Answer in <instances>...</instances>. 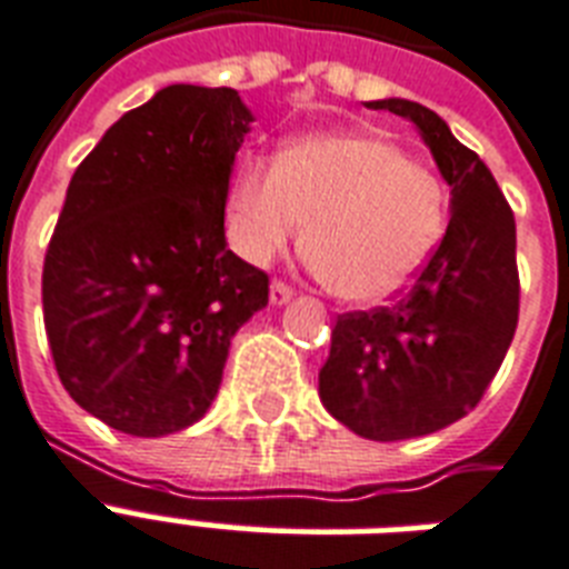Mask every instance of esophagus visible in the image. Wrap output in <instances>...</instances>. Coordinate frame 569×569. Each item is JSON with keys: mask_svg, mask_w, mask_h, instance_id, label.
Instances as JSON below:
<instances>
[{"mask_svg": "<svg viewBox=\"0 0 569 569\" xmlns=\"http://www.w3.org/2000/svg\"><path fill=\"white\" fill-rule=\"evenodd\" d=\"M289 298H292V286H286L283 280H274V283H271V303L280 307V303H286Z\"/></svg>", "mask_w": 569, "mask_h": 569, "instance_id": "34e87169", "label": "esophagus"}]
</instances>
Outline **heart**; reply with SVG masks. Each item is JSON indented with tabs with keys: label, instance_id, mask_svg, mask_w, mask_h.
<instances>
[{
	"label": "heart",
	"instance_id": "b5f03b06",
	"mask_svg": "<svg viewBox=\"0 0 569 569\" xmlns=\"http://www.w3.org/2000/svg\"><path fill=\"white\" fill-rule=\"evenodd\" d=\"M307 259L342 301L398 292L431 257L446 221V191L392 141L369 132L310 136L280 159L250 156L230 189V236L266 266L301 239Z\"/></svg>",
	"mask_w": 569,
	"mask_h": 569
}]
</instances>
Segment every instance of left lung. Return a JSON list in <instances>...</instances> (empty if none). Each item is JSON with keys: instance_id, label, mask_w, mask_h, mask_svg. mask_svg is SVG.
Segmentation results:
<instances>
[{"instance_id": "8db88e82", "label": "left lung", "mask_w": 569, "mask_h": 569, "mask_svg": "<svg viewBox=\"0 0 569 569\" xmlns=\"http://www.w3.org/2000/svg\"><path fill=\"white\" fill-rule=\"evenodd\" d=\"M372 109L413 120L451 186L446 236L387 307L337 316L319 396L366 440H410L481 401L520 319L517 223L493 173L437 111L410 100Z\"/></svg>"}]
</instances>
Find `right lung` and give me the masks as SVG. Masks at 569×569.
I'll list each match as a JSON object with an SVG mask.
<instances>
[{
  "label": "right lung",
  "mask_w": 569,
  "mask_h": 569,
  "mask_svg": "<svg viewBox=\"0 0 569 569\" xmlns=\"http://www.w3.org/2000/svg\"><path fill=\"white\" fill-rule=\"evenodd\" d=\"M250 111L168 84L76 168L43 259V325L76 405L132 437L194 425L268 274L227 250L223 206Z\"/></svg>",
  "instance_id": "1"
}]
</instances>
